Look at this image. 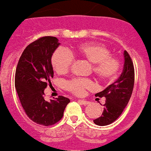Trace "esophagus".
Masks as SVG:
<instances>
[{"instance_id": "esophagus-1", "label": "esophagus", "mask_w": 151, "mask_h": 151, "mask_svg": "<svg viewBox=\"0 0 151 151\" xmlns=\"http://www.w3.org/2000/svg\"><path fill=\"white\" fill-rule=\"evenodd\" d=\"M78 103H80L81 104L84 105V106L89 104V102L86 101V100H85V99H78Z\"/></svg>"}]
</instances>
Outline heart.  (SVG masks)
Listing matches in <instances>:
<instances>
[{
  "mask_svg": "<svg viewBox=\"0 0 151 151\" xmlns=\"http://www.w3.org/2000/svg\"><path fill=\"white\" fill-rule=\"evenodd\" d=\"M72 55L79 56L91 65L94 75L102 81H111L116 76L120 69L119 60L111 56V51L107 47L97 43H82L71 52L63 49L56 50L52 56V65L58 74L69 71L73 62ZM92 86L88 79H72L65 83L69 91L76 95H82L86 90Z\"/></svg>",
  "mask_w": 151,
  "mask_h": 151,
  "instance_id": "1",
  "label": "heart"
}]
</instances>
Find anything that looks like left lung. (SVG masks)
I'll return each instance as SVG.
<instances>
[{
    "mask_svg": "<svg viewBox=\"0 0 151 151\" xmlns=\"http://www.w3.org/2000/svg\"><path fill=\"white\" fill-rule=\"evenodd\" d=\"M124 66L122 73L116 81L103 91L95 94L96 97H104V111L100 116L94 120L99 126L110 124L123 112L129 101L134 85V68L129 53L124 51Z\"/></svg>",
    "mask_w": 151,
    "mask_h": 151,
    "instance_id": "obj_1",
    "label": "left lung"
}]
</instances>
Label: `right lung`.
Instances as JSON below:
<instances>
[{
    "label": "right lung",
    "instance_id": "right-lung-1",
    "mask_svg": "<svg viewBox=\"0 0 151 151\" xmlns=\"http://www.w3.org/2000/svg\"><path fill=\"white\" fill-rule=\"evenodd\" d=\"M60 43L56 37L45 36L29 44L18 60L15 74V88L27 116L45 126L58 122L69 99L59 96L46 101L43 91L53 78L52 56Z\"/></svg>",
    "mask_w": 151,
    "mask_h": 151
}]
</instances>
